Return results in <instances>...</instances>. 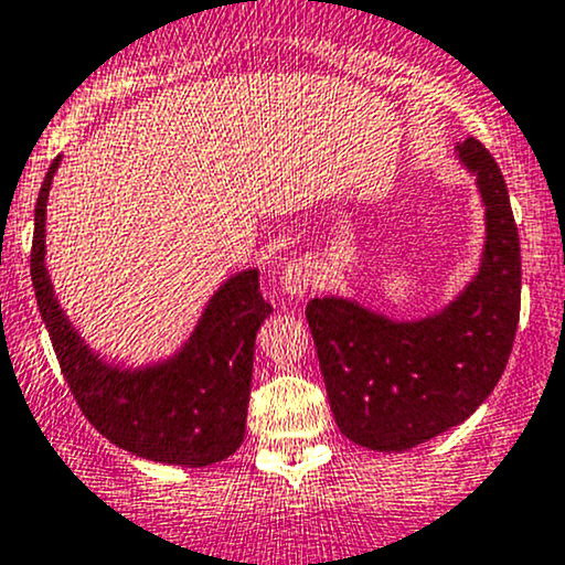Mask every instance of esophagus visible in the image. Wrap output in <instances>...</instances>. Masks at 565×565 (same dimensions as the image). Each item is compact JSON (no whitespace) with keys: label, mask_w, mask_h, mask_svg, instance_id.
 Here are the masks:
<instances>
[{"label":"esophagus","mask_w":565,"mask_h":565,"mask_svg":"<svg viewBox=\"0 0 565 565\" xmlns=\"http://www.w3.org/2000/svg\"><path fill=\"white\" fill-rule=\"evenodd\" d=\"M311 281H313L311 259H306V257L289 259L287 268H284V273H281L284 295H289V297H295V300H300V297L308 292V287H311Z\"/></svg>","instance_id":"obj_1"}]
</instances>
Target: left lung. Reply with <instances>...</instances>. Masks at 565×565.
I'll return each instance as SVG.
<instances>
[{
    "mask_svg": "<svg viewBox=\"0 0 565 565\" xmlns=\"http://www.w3.org/2000/svg\"><path fill=\"white\" fill-rule=\"evenodd\" d=\"M456 154L486 203V249L467 289L418 321H394L345 297H313L306 308L334 420L362 448L402 454L463 424L512 353L520 238L510 192L475 136Z\"/></svg>",
    "mask_w": 565,
    "mask_h": 565,
    "instance_id": "1",
    "label": "left lung"
}]
</instances>
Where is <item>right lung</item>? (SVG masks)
Here are the masks:
<instances>
[{"label":"right lung","mask_w":565,"mask_h":565,"mask_svg":"<svg viewBox=\"0 0 565 565\" xmlns=\"http://www.w3.org/2000/svg\"><path fill=\"white\" fill-rule=\"evenodd\" d=\"M58 163L61 154L34 206L31 284L79 411L109 443L150 461L209 467L233 456L246 431L254 338L273 311L259 292V270L227 278L171 359L141 370L107 364L61 311L45 268V209Z\"/></svg>","instance_id":"right-lung-1"}]
</instances>
